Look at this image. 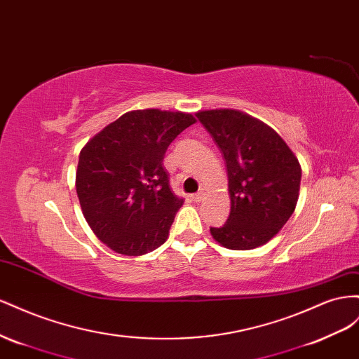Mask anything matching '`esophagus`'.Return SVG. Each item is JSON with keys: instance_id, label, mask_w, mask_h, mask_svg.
<instances>
[{"instance_id": "1", "label": "esophagus", "mask_w": 359, "mask_h": 359, "mask_svg": "<svg viewBox=\"0 0 359 359\" xmlns=\"http://www.w3.org/2000/svg\"><path fill=\"white\" fill-rule=\"evenodd\" d=\"M204 196H206V192H204V189H200L196 196H194V200L196 201H201L204 198Z\"/></svg>"}]
</instances>
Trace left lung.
Here are the masks:
<instances>
[{"mask_svg": "<svg viewBox=\"0 0 359 359\" xmlns=\"http://www.w3.org/2000/svg\"><path fill=\"white\" fill-rule=\"evenodd\" d=\"M219 147L229 176L231 208L213 239L230 250H252L271 241L289 221L301 187L298 158L263 121L234 109L197 112Z\"/></svg>", "mask_w": 359, "mask_h": 359, "instance_id": "1", "label": "left lung"}]
</instances>
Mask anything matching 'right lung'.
<instances>
[{
    "label": "right lung",
    "mask_w": 359,
    "mask_h": 359,
    "mask_svg": "<svg viewBox=\"0 0 359 359\" xmlns=\"http://www.w3.org/2000/svg\"><path fill=\"white\" fill-rule=\"evenodd\" d=\"M191 114L130 111L109 123L79 153L76 194L84 217L107 247L142 255L167 241L183 200L171 191L163 156Z\"/></svg>",
    "instance_id": "obj_1"
}]
</instances>
